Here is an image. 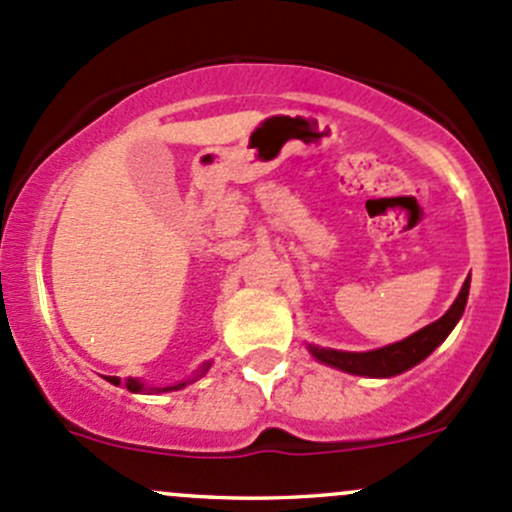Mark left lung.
Returning a JSON list of instances; mask_svg holds the SVG:
<instances>
[{
  "label": "left lung",
  "mask_w": 512,
  "mask_h": 512,
  "mask_svg": "<svg viewBox=\"0 0 512 512\" xmlns=\"http://www.w3.org/2000/svg\"><path fill=\"white\" fill-rule=\"evenodd\" d=\"M468 288H471V276L466 278L461 293H458V298L453 300L451 308L446 310V315H441L436 323L421 328L419 333L394 342V345L379 347V350H370V352H342V350H330V347L308 345L310 355H313L318 362H323V365L337 367V370L350 372V374H360V377H394V374L412 370L414 365H419L421 360H426V357H429L431 352H434L436 347L449 337L451 330L456 328L463 310H466Z\"/></svg>",
  "instance_id": "1"
}]
</instances>
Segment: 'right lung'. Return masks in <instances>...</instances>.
Wrapping results in <instances>:
<instances>
[{
    "label": "right lung",
    "instance_id": "1",
    "mask_svg": "<svg viewBox=\"0 0 512 512\" xmlns=\"http://www.w3.org/2000/svg\"><path fill=\"white\" fill-rule=\"evenodd\" d=\"M209 367H212V362H204L202 367H199L197 372L192 374V377L189 379H182V382H177V384H170V387H145V384L140 382V379H135V377H130V379H125V382H120L118 377H108V382L110 384H125V389H128V392H147V394H160V392H175V389H182V387H187V384H192V382H197L199 377H204V374L209 372Z\"/></svg>",
    "mask_w": 512,
    "mask_h": 512
}]
</instances>
